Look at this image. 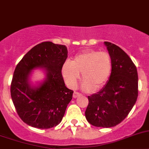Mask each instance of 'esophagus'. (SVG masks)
<instances>
[{"mask_svg": "<svg viewBox=\"0 0 149 149\" xmlns=\"http://www.w3.org/2000/svg\"><path fill=\"white\" fill-rule=\"evenodd\" d=\"M80 93H79V92H77V91H74V93H73V97L74 98H77V97H78L79 96H80Z\"/></svg>", "mask_w": 149, "mask_h": 149, "instance_id": "esophagus-1", "label": "esophagus"}]
</instances>
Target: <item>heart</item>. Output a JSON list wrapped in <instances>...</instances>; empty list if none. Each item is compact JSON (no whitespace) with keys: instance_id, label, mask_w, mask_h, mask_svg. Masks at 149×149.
Listing matches in <instances>:
<instances>
[{"instance_id":"1","label":"heart","mask_w":149,"mask_h":149,"mask_svg":"<svg viewBox=\"0 0 149 149\" xmlns=\"http://www.w3.org/2000/svg\"><path fill=\"white\" fill-rule=\"evenodd\" d=\"M112 70V58L107 51L86 49L66 61L62 66V75L69 88H74L82 74L86 91L99 90L107 83Z\"/></svg>"}]
</instances>
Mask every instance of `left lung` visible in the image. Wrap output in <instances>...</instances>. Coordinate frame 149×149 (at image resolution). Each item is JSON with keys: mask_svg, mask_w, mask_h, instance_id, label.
<instances>
[{"mask_svg": "<svg viewBox=\"0 0 149 149\" xmlns=\"http://www.w3.org/2000/svg\"><path fill=\"white\" fill-rule=\"evenodd\" d=\"M112 58L109 80L97 93L88 97L86 118L97 127H115L128 116L138 96L137 68L117 45L104 42Z\"/></svg>", "mask_w": 149, "mask_h": 149, "instance_id": "obj_1", "label": "left lung"}]
</instances>
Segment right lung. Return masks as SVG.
<instances>
[{
    "label": "right lung",
    "mask_w": 149,
    "mask_h": 149,
    "mask_svg": "<svg viewBox=\"0 0 149 149\" xmlns=\"http://www.w3.org/2000/svg\"><path fill=\"white\" fill-rule=\"evenodd\" d=\"M67 52L65 45L42 42L30 49L17 65L11 97L18 116L28 125L49 129L61 121L73 94V91L65 86L61 73ZM37 67L46 69L47 78L39 87L32 88L28 77Z\"/></svg>",
    "instance_id": "add662e5"
}]
</instances>
